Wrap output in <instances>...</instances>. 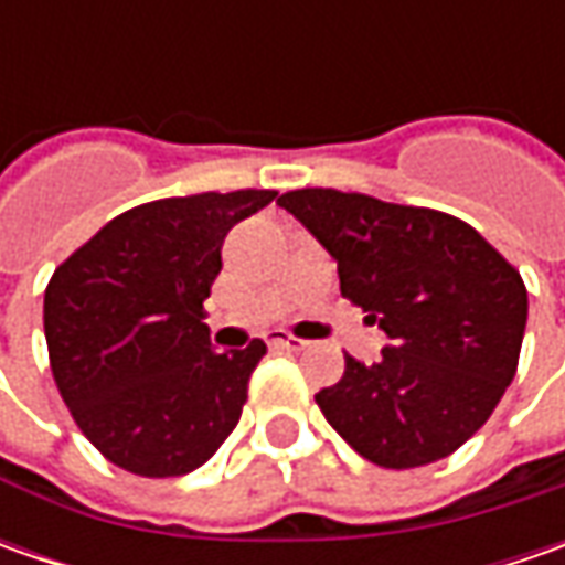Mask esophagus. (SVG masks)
Wrapping results in <instances>:
<instances>
[{
    "label": "esophagus",
    "mask_w": 565,
    "mask_h": 565,
    "mask_svg": "<svg viewBox=\"0 0 565 565\" xmlns=\"http://www.w3.org/2000/svg\"><path fill=\"white\" fill-rule=\"evenodd\" d=\"M270 345H276V349H286V352H301V349H308V342H305V339L292 337V333H286V330H273Z\"/></svg>",
    "instance_id": "esophagus-1"
}]
</instances>
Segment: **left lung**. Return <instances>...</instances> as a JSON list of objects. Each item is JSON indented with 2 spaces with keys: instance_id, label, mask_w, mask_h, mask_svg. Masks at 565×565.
<instances>
[{
  "instance_id": "8db88e82",
  "label": "left lung",
  "mask_w": 565,
  "mask_h": 565,
  "mask_svg": "<svg viewBox=\"0 0 565 565\" xmlns=\"http://www.w3.org/2000/svg\"><path fill=\"white\" fill-rule=\"evenodd\" d=\"M276 204L337 260L342 298L390 337L374 364L345 355L342 380L315 396L323 418L374 466L456 452L515 377L529 320L519 270L440 210L333 188L286 191Z\"/></svg>"
}]
</instances>
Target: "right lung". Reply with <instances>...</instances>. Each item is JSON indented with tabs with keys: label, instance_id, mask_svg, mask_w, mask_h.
<instances>
[{
	"label": "right lung",
	"instance_id": "add662e5",
	"mask_svg": "<svg viewBox=\"0 0 565 565\" xmlns=\"http://www.w3.org/2000/svg\"><path fill=\"white\" fill-rule=\"evenodd\" d=\"M276 191L131 206L55 267L43 330L55 386L84 437L141 478L201 468L242 418L267 345L213 352L204 301L228 228Z\"/></svg>",
	"mask_w": 565,
	"mask_h": 565
}]
</instances>
